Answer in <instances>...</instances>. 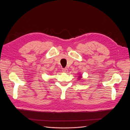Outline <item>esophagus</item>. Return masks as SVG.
<instances>
[{"mask_svg":"<svg viewBox=\"0 0 130 130\" xmlns=\"http://www.w3.org/2000/svg\"><path fill=\"white\" fill-rule=\"evenodd\" d=\"M62 71L63 72H64V73H67V72H68V70L67 69H62Z\"/></svg>","mask_w":130,"mask_h":130,"instance_id":"1","label":"esophagus"}]
</instances>
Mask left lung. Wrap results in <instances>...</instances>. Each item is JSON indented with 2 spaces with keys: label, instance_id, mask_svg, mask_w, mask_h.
<instances>
[{
  "label": "left lung",
  "instance_id": "8db88e82",
  "mask_svg": "<svg viewBox=\"0 0 130 130\" xmlns=\"http://www.w3.org/2000/svg\"><path fill=\"white\" fill-rule=\"evenodd\" d=\"M79 77H80V76H79Z\"/></svg>",
  "mask_w": 130,
  "mask_h": 130
}]
</instances>
